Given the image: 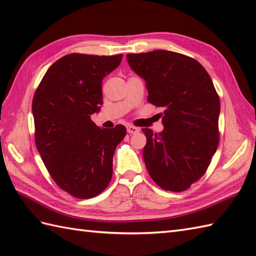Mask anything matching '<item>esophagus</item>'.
<instances>
[{"mask_svg":"<svg viewBox=\"0 0 256 256\" xmlns=\"http://www.w3.org/2000/svg\"><path fill=\"white\" fill-rule=\"evenodd\" d=\"M128 132L130 134H136L140 132V128L136 126H133V125H128Z\"/></svg>","mask_w":256,"mask_h":256,"instance_id":"34e87169","label":"esophagus"}]
</instances>
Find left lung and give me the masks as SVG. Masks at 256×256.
Instances as JSON below:
<instances>
[{
	"label": "left lung",
	"instance_id": "1",
	"mask_svg": "<svg viewBox=\"0 0 256 256\" xmlns=\"http://www.w3.org/2000/svg\"><path fill=\"white\" fill-rule=\"evenodd\" d=\"M146 82L148 101L164 108V130L146 136L143 157L152 179L170 192H184L206 172L219 144L220 100L209 74L188 56L154 50L128 54Z\"/></svg>",
	"mask_w": 256,
	"mask_h": 256
}]
</instances>
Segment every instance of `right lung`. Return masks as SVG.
Segmentation results:
<instances>
[{"mask_svg":"<svg viewBox=\"0 0 256 256\" xmlns=\"http://www.w3.org/2000/svg\"><path fill=\"white\" fill-rule=\"evenodd\" d=\"M122 57L66 55L52 64L35 91L36 148L54 180L76 198H94L108 187L114 150L126 135L121 124L100 128L91 121L103 104L102 79Z\"/></svg>","mask_w":256,"mask_h":256,"instance_id":"obj_1","label":"right lung"}]
</instances>
